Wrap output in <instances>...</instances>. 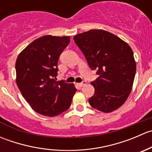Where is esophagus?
Masks as SVG:
<instances>
[{
  "label": "esophagus",
  "instance_id": "esophagus-1",
  "mask_svg": "<svg viewBox=\"0 0 152 152\" xmlns=\"http://www.w3.org/2000/svg\"><path fill=\"white\" fill-rule=\"evenodd\" d=\"M78 85L80 86V87H83V86L87 85V82H86V81H83V82H81V83H79Z\"/></svg>",
  "mask_w": 152,
  "mask_h": 152
}]
</instances>
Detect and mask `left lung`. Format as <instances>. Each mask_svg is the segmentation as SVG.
I'll return each instance as SVG.
<instances>
[{
  "instance_id": "left-lung-1",
  "label": "left lung",
  "mask_w": 152,
  "mask_h": 152,
  "mask_svg": "<svg viewBox=\"0 0 152 152\" xmlns=\"http://www.w3.org/2000/svg\"><path fill=\"white\" fill-rule=\"evenodd\" d=\"M92 70L99 77L91 82L94 95L90 106L103 113H111L124 104L132 89L136 62L131 47L116 35L91 29L73 37Z\"/></svg>"
}]
</instances>
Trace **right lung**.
Returning <instances> with one entry per match:
<instances>
[{
    "mask_svg": "<svg viewBox=\"0 0 152 152\" xmlns=\"http://www.w3.org/2000/svg\"><path fill=\"white\" fill-rule=\"evenodd\" d=\"M70 39L45 35L31 42L17 58V85L31 107L45 116L66 111L76 92L73 84L55 80L58 59Z\"/></svg>",
    "mask_w": 152,
    "mask_h": 152,
    "instance_id": "add662e5",
    "label": "right lung"
}]
</instances>
